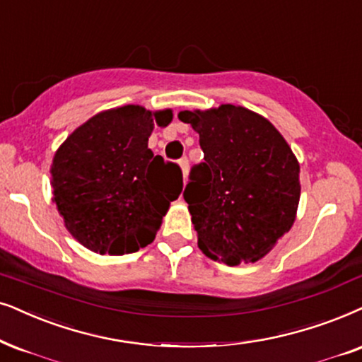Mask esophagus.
I'll return each instance as SVG.
<instances>
[{
    "mask_svg": "<svg viewBox=\"0 0 362 362\" xmlns=\"http://www.w3.org/2000/svg\"><path fill=\"white\" fill-rule=\"evenodd\" d=\"M180 168H181V173H182V181H186L187 168H189V163H187L186 158H181L180 159Z\"/></svg>",
    "mask_w": 362,
    "mask_h": 362,
    "instance_id": "obj_1",
    "label": "esophagus"
}]
</instances>
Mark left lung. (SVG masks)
I'll use <instances>...</instances> for the list:
<instances>
[{
    "mask_svg": "<svg viewBox=\"0 0 362 362\" xmlns=\"http://www.w3.org/2000/svg\"><path fill=\"white\" fill-rule=\"evenodd\" d=\"M199 134L204 163L191 170L185 199L206 256L256 262L294 224L299 163L264 116L243 106L180 111Z\"/></svg>",
    "mask_w": 362,
    "mask_h": 362,
    "instance_id": "obj_1",
    "label": "left lung"
}]
</instances>
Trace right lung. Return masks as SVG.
<instances>
[{"instance_id":"add662e5","label":"right lung","mask_w":362,"mask_h":362,"mask_svg":"<svg viewBox=\"0 0 362 362\" xmlns=\"http://www.w3.org/2000/svg\"><path fill=\"white\" fill-rule=\"evenodd\" d=\"M173 110L126 105L98 112L73 131L51 163L53 201L69 234L89 251L128 255L153 243L171 201L180 166L148 148L154 124Z\"/></svg>"}]
</instances>
